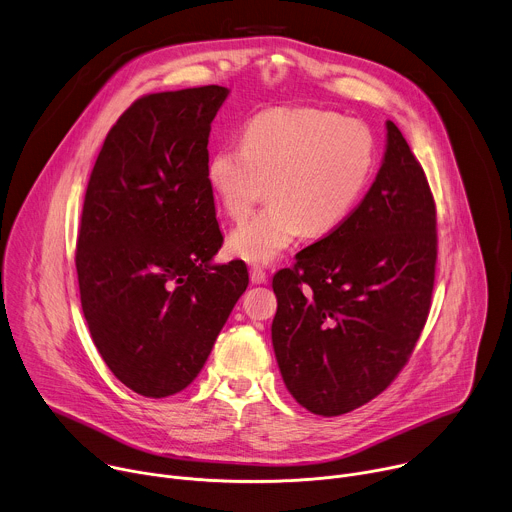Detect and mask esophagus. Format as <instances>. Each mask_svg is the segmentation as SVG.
I'll return each instance as SVG.
<instances>
[{
    "label": "esophagus",
    "mask_w": 512,
    "mask_h": 512,
    "mask_svg": "<svg viewBox=\"0 0 512 512\" xmlns=\"http://www.w3.org/2000/svg\"><path fill=\"white\" fill-rule=\"evenodd\" d=\"M249 275H251V283H255V285L267 281V273H265L261 267H251Z\"/></svg>",
    "instance_id": "34e87169"
}]
</instances>
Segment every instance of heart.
I'll return each instance as SVG.
<instances>
[{"instance_id":"obj_1","label":"heart","mask_w":512,"mask_h":512,"mask_svg":"<svg viewBox=\"0 0 512 512\" xmlns=\"http://www.w3.org/2000/svg\"><path fill=\"white\" fill-rule=\"evenodd\" d=\"M375 139L367 125L330 111L269 109L255 115L243 143L210 154L206 180L231 218L271 204L229 235V251L249 263L275 261L302 233L336 231L369 182Z\"/></svg>"}]
</instances>
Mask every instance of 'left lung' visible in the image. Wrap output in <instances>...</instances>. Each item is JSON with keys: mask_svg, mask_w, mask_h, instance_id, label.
<instances>
[{"mask_svg": "<svg viewBox=\"0 0 512 512\" xmlns=\"http://www.w3.org/2000/svg\"><path fill=\"white\" fill-rule=\"evenodd\" d=\"M435 202L393 121L383 166L346 221L273 275L271 340L287 391L324 417L381 395L425 326L435 281Z\"/></svg>", "mask_w": 512, "mask_h": 512, "instance_id": "left-lung-1", "label": "left lung"}]
</instances>
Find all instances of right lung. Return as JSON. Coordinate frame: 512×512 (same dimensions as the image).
<instances>
[{
	"label": "right lung",
	"mask_w": 512,
	"mask_h": 512,
	"mask_svg": "<svg viewBox=\"0 0 512 512\" xmlns=\"http://www.w3.org/2000/svg\"><path fill=\"white\" fill-rule=\"evenodd\" d=\"M218 85L137 99L109 129L89 178L77 275L91 338L131 391L186 389L249 285L223 245L206 180Z\"/></svg>",
	"instance_id": "1"
}]
</instances>
